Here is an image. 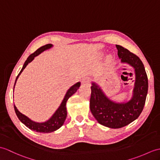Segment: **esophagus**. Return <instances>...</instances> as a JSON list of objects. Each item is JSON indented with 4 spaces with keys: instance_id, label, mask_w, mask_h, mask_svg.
Here are the masks:
<instances>
[{
    "instance_id": "obj_1",
    "label": "esophagus",
    "mask_w": 160,
    "mask_h": 160,
    "mask_svg": "<svg viewBox=\"0 0 160 160\" xmlns=\"http://www.w3.org/2000/svg\"><path fill=\"white\" fill-rule=\"evenodd\" d=\"M82 82L85 84H88V83H90L91 79H90V78H88V77H85L82 80Z\"/></svg>"
}]
</instances>
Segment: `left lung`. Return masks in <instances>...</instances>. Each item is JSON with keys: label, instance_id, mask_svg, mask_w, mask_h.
I'll use <instances>...</instances> for the list:
<instances>
[{"label": "left lung", "instance_id": "left-lung-1", "mask_svg": "<svg viewBox=\"0 0 160 160\" xmlns=\"http://www.w3.org/2000/svg\"><path fill=\"white\" fill-rule=\"evenodd\" d=\"M121 62H128L136 72L133 95L125 103L111 102L95 84L91 87L90 109L99 123L110 128H121L136 120L142 112L148 91V78L140 58L119 45H116Z\"/></svg>", "mask_w": 160, "mask_h": 160}]
</instances>
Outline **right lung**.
Segmentation results:
<instances>
[{
  "instance_id": "1",
  "label": "right lung",
  "mask_w": 160,
  "mask_h": 160,
  "mask_svg": "<svg viewBox=\"0 0 160 160\" xmlns=\"http://www.w3.org/2000/svg\"><path fill=\"white\" fill-rule=\"evenodd\" d=\"M52 46V44H46V45L43 46L41 48H39V49H38L35 52H33L32 54H31L29 56V57L27 58V61H25L24 64L23 65V68H22L19 74H18L17 76L16 82H15V84H16V80L18 79V76H20V74L22 73V71H23V69L26 68V67H27V65L28 64V62H31L36 56H38L41 52H42L43 51H44L46 49H48V48H51ZM80 86V83L78 82L69 89L68 92H67V93L65 96V98L63 99L62 102L61 103L60 107H59L58 110L56 111V112L54 114L53 116L49 120L45 122L38 123V122L32 121L31 120H30L28 117H26L25 115L20 113L19 111L18 110L16 106L14 105L15 112H16V114L17 115V117H18V118H19V120L22 122V123L27 126V128L31 129V130L36 131L40 133H50V132H54L56 130H57L58 129L60 128L63 125V123H64L66 117H67V110H66L67 101H68V99L71 97L73 94L75 93L78 89Z\"/></svg>"
}]
</instances>
